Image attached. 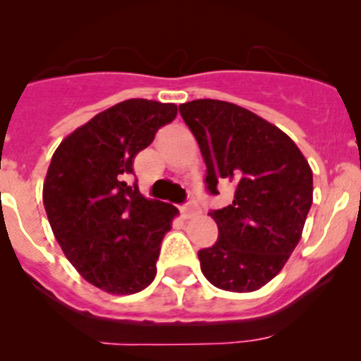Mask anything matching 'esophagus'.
<instances>
[{
	"instance_id": "esophagus-1",
	"label": "esophagus",
	"mask_w": 361,
	"mask_h": 361,
	"mask_svg": "<svg viewBox=\"0 0 361 361\" xmlns=\"http://www.w3.org/2000/svg\"><path fill=\"white\" fill-rule=\"evenodd\" d=\"M181 213H183L185 218H190V216H194V214L199 213V206L194 201H188L183 207H181Z\"/></svg>"
}]
</instances>
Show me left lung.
Returning <instances> with one entry per match:
<instances>
[{"mask_svg": "<svg viewBox=\"0 0 361 361\" xmlns=\"http://www.w3.org/2000/svg\"><path fill=\"white\" fill-rule=\"evenodd\" d=\"M206 162V190L232 181L234 201L211 209L213 246L199 251L201 271L216 288L253 292L271 281L298 245L312 204V171L297 145L238 104L195 99L180 104Z\"/></svg>", "mask_w": 361, "mask_h": 361, "instance_id": "1", "label": "left lung"}]
</instances>
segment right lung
Masks as SVG:
<instances>
[{
  "instance_id": "1",
  "label": "right lung",
  "mask_w": 361,
  "mask_h": 361,
  "mask_svg": "<svg viewBox=\"0 0 361 361\" xmlns=\"http://www.w3.org/2000/svg\"><path fill=\"white\" fill-rule=\"evenodd\" d=\"M176 113L173 103L122 101L69 134L50 160L43 206L54 235L82 278L108 293H137L157 274L178 209L143 197L127 178Z\"/></svg>"
}]
</instances>
